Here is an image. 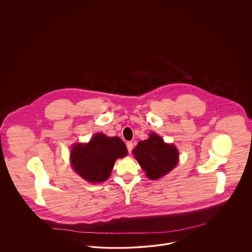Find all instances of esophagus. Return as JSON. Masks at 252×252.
I'll use <instances>...</instances> for the list:
<instances>
[{"instance_id": "1", "label": "esophagus", "mask_w": 252, "mask_h": 252, "mask_svg": "<svg viewBox=\"0 0 252 252\" xmlns=\"http://www.w3.org/2000/svg\"><path fill=\"white\" fill-rule=\"evenodd\" d=\"M126 147H127L128 153H131L132 149H133V143H131V142H127V143H126Z\"/></svg>"}]
</instances>
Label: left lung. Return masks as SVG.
Instances as JSON below:
<instances>
[{"instance_id": "left-lung-1", "label": "left lung", "mask_w": 252, "mask_h": 252, "mask_svg": "<svg viewBox=\"0 0 252 252\" xmlns=\"http://www.w3.org/2000/svg\"><path fill=\"white\" fill-rule=\"evenodd\" d=\"M139 164L150 180H158L169 173L178 163L179 152L174 144H167L157 134H150L133 150Z\"/></svg>"}]
</instances>
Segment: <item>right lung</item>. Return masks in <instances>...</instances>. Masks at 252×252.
Wrapping results in <instances>:
<instances>
[{"label":"right lung","instance_id":"add662e5","mask_svg":"<svg viewBox=\"0 0 252 252\" xmlns=\"http://www.w3.org/2000/svg\"><path fill=\"white\" fill-rule=\"evenodd\" d=\"M125 143L118 137L96 134L87 144H75L71 162L76 173L89 182H103L108 179L118 158L126 156Z\"/></svg>","mask_w":252,"mask_h":252}]
</instances>
